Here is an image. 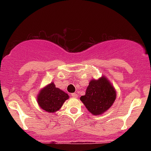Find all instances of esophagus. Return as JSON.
<instances>
[{"label": "esophagus", "mask_w": 151, "mask_h": 151, "mask_svg": "<svg viewBox=\"0 0 151 151\" xmlns=\"http://www.w3.org/2000/svg\"><path fill=\"white\" fill-rule=\"evenodd\" d=\"M72 97L77 98V94L76 93H72Z\"/></svg>", "instance_id": "obj_1"}]
</instances>
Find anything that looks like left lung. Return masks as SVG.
I'll use <instances>...</instances> for the list:
<instances>
[{
    "label": "left lung",
    "mask_w": 151,
    "mask_h": 151,
    "mask_svg": "<svg viewBox=\"0 0 151 151\" xmlns=\"http://www.w3.org/2000/svg\"><path fill=\"white\" fill-rule=\"evenodd\" d=\"M116 97V93L107 78L101 77L98 80L90 81L84 96L80 100L93 115H100L111 106Z\"/></svg>",
    "instance_id": "1"
}]
</instances>
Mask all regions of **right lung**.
<instances>
[{"label": "right lung", "mask_w": 151, "mask_h": 151, "mask_svg": "<svg viewBox=\"0 0 151 151\" xmlns=\"http://www.w3.org/2000/svg\"><path fill=\"white\" fill-rule=\"evenodd\" d=\"M69 99V95L59 88L55 87L53 82L47 85L40 91L37 97L38 104L49 113H54L62 107Z\"/></svg>", "instance_id": "obj_1"}]
</instances>
